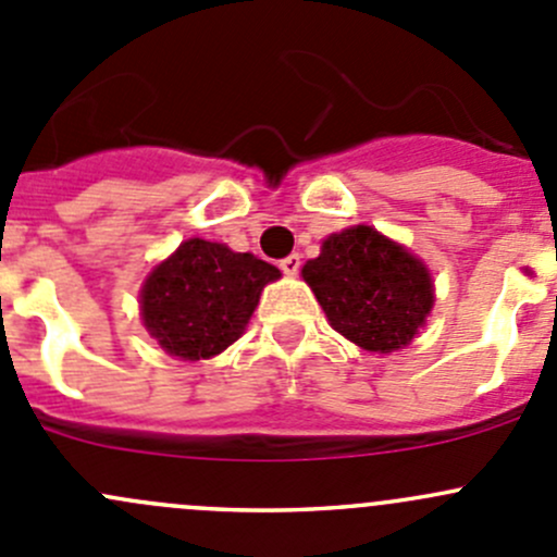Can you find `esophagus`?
<instances>
[{"label": "esophagus", "instance_id": "34e87169", "mask_svg": "<svg viewBox=\"0 0 557 557\" xmlns=\"http://www.w3.org/2000/svg\"><path fill=\"white\" fill-rule=\"evenodd\" d=\"M280 269H283L285 274H290V277H294V274L301 269V258L294 252V256H288V258H283V261H280Z\"/></svg>", "mask_w": 557, "mask_h": 557}]
</instances>
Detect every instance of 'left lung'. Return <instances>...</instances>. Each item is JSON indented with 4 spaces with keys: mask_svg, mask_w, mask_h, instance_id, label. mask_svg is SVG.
Here are the masks:
<instances>
[{
    "mask_svg": "<svg viewBox=\"0 0 557 557\" xmlns=\"http://www.w3.org/2000/svg\"><path fill=\"white\" fill-rule=\"evenodd\" d=\"M301 277L331 329L369 352L407 347L434 307L425 263L372 226L331 234Z\"/></svg>",
    "mask_w": 557,
    "mask_h": 557,
    "instance_id": "obj_1",
    "label": "left lung"
}]
</instances>
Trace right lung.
<instances>
[{
  "mask_svg": "<svg viewBox=\"0 0 557 557\" xmlns=\"http://www.w3.org/2000/svg\"><path fill=\"white\" fill-rule=\"evenodd\" d=\"M280 269L252 252L207 239H185L139 290L145 329L166 352L205 361L243 336L267 283Z\"/></svg>",
  "mask_w": 557,
  "mask_h": 557,
  "instance_id": "right-lung-1",
  "label": "right lung"
}]
</instances>
